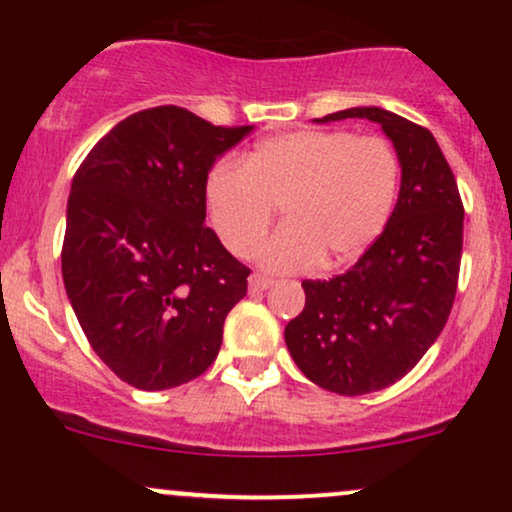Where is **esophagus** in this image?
Instances as JSON below:
<instances>
[{
  "instance_id": "obj_1",
  "label": "esophagus",
  "mask_w": 512,
  "mask_h": 512,
  "mask_svg": "<svg viewBox=\"0 0 512 512\" xmlns=\"http://www.w3.org/2000/svg\"><path fill=\"white\" fill-rule=\"evenodd\" d=\"M272 284H274V281L269 279V276H264V274H252V276H250V291H252V293L267 291Z\"/></svg>"
}]
</instances>
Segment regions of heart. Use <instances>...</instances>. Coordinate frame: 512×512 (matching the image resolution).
Segmentation results:
<instances>
[{
  "label": "heart",
  "mask_w": 512,
  "mask_h": 512,
  "mask_svg": "<svg viewBox=\"0 0 512 512\" xmlns=\"http://www.w3.org/2000/svg\"><path fill=\"white\" fill-rule=\"evenodd\" d=\"M399 192V158L380 137L339 129H303L264 139L243 168H211L204 207L216 236L233 255L248 257L284 211V228L264 238L255 260L269 272H303L325 257L344 264L383 233Z\"/></svg>",
  "instance_id": "heart-1"
}]
</instances>
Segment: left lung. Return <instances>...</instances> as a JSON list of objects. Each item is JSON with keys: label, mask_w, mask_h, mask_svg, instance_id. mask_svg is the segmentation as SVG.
Listing matches in <instances>:
<instances>
[{"label": "left lung", "mask_w": 512, "mask_h": 512, "mask_svg": "<svg viewBox=\"0 0 512 512\" xmlns=\"http://www.w3.org/2000/svg\"><path fill=\"white\" fill-rule=\"evenodd\" d=\"M346 117L378 122L395 146L399 197L383 233L349 272L303 281L305 308L284 339L310 383L356 397L404 378L443 332L460 274L464 209L428 129L375 105L315 122Z\"/></svg>", "instance_id": "obj_1"}]
</instances>
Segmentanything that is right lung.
Instances as JSON below:
<instances>
[{"mask_svg":"<svg viewBox=\"0 0 512 512\" xmlns=\"http://www.w3.org/2000/svg\"><path fill=\"white\" fill-rule=\"evenodd\" d=\"M255 127L178 105L117 122L72 180L62 279L88 344L137 390L199 378L250 269L204 226V180Z\"/></svg>","mask_w":512,"mask_h":512,"instance_id":"obj_1","label":"right lung"}]
</instances>
